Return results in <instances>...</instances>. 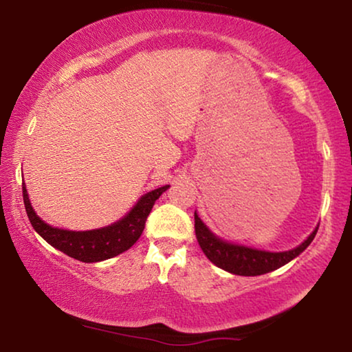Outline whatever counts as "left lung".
<instances>
[{"mask_svg":"<svg viewBox=\"0 0 352 352\" xmlns=\"http://www.w3.org/2000/svg\"><path fill=\"white\" fill-rule=\"evenodd\" d=\"M194 216L195 235L205 256L218 267L224 269L228 272L237 274V276H261V274H267L282 267L283 264L292 261L293 258H296L298 254L309 247V243L316 237L317 229H319L317 228L300 247L293 248L290 252L271 253L223 242L214 234L210 232L208 228L201 223V219L197 216V213H194Z\"/></svg>","mask_w":352,"mask_h":352,"instance_id":"1","label":"left lung"}]
</instances>
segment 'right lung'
<instances>
[{"instance_id": "1", "label": "right lung", "mask_w": 352, "mask_h": 352, "mask_svg": "<svg viewBox=\"0 0 352 352\" xmlns=\"http://www.w3.org/2000/svg\"><path fill=\"white\" fill-rule=\"evenodd\" d=\"M168 187L170 186H163L152 192H147L146 195L141 197L136 206L118 223L109 226V228L85 230V232L57 229L46 224L33 211L30 200H28L25 184H22V195L30 224L47 243L60 250L67 256L78 259V261L98 263L117 256V254L126 252L128 248H131L136 243V240L141 237L153 204Z\"/></svg>"}]
</instances>
